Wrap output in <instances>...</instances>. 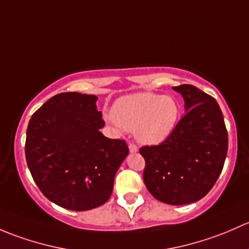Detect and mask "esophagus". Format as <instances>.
Listing matches in <instances>:
<instances>
[{
    "mask_svg": "<svg viewBox=\"0 0 249 249\" xmlns=\"http://www.w3.org/2000/svg\"><path fill=\"white\" fill-rule=\"evenodd\" d=\"M128 147H129V151L132 153H135V152H138V146L135 145V143H132L130 142L129 145H128Z\"/></svg>",
    "mask_w": 249,
    "mask_h": 249,
    "instance_id": "esophagus-1",
    "label": "esophagus"
}]
</instances>
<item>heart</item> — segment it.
Returning a JSON list of instances; mask_svg holds the SVG:
<instances>
[{"label":"heart","instance_id":"obj_1","mask_svg":"<svg viewBox=\"0 0 249 249\" xmlns=\"http://www.w3.org/2000/svg\"><path fill=\"white\" fill-rule=\"evenodd\" d=\"M178 119L180 104L174 97L143 91L120 97L109 121L117 129L134 130L140 143L155 146L173 135Z\"/></svg>","mask_w":249,"mask_h":249}]
</instances>
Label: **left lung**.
I'll list each match as a JSON object with an SVG mask.
<instances>
[{"label": "left lung", "instance_id": "obj_1", "mask_svg": "<svg viewBox=\"0 0 249 249\" xmlns=\"http://www.w3.org/2000/svg\"><path fill=\"white\" fill-rule=\"evenodd\" d=\"M184 101L175 132L157 146H143V182L157 200L192 204L204 198L222 173L228 132L218 103L193 85L173 87Z\"/></svg>", "mask_w": 249, "mask_h": 249}]
</instances>
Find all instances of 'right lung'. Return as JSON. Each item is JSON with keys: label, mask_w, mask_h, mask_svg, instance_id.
<instances>
[{"label": "right lung", "mask_w": 249, "mask_h": 249, "mask_svg": "<svg viewBox=\"0 0 249 249\" xmlns=\"http://www.w3.org/2000/svg\"><path fill=\"white\" fill-rule=\"evenodd\" d=\"M98 97L63 92L31 117L25 155L43 194L65 209L87 211L109 200L128 146L104 137Z\"/></svg>", "instance_id": "add662e5"}]
</instances>
